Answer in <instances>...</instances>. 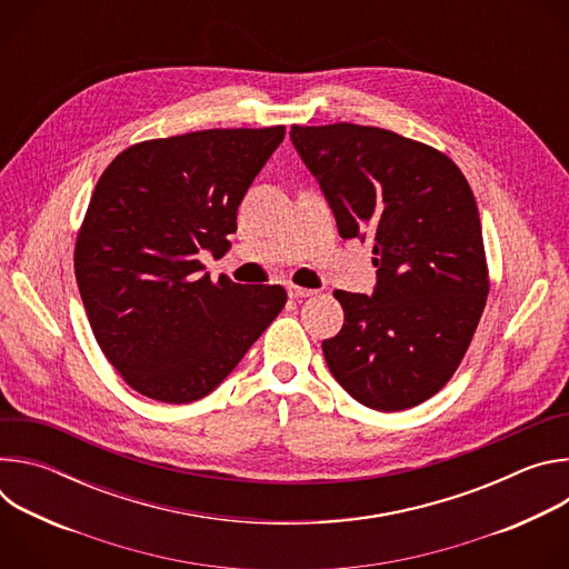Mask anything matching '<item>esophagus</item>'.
Instances as JSON below:
<instances>
[{
  "label": "esophagus",
  "mask_w": 569,
  "mask_h": 569,
  "mask_svg": "<svg viewBox=\"0 0 569 569\" xmlns=\"http://www.w3.org/2000/svg\"><path fill=\"white\" fill-rule=\"evenodd\" d=\"M288 295H290V299H303V297H312V295H317V290L299 288V286H288Z\"/></svg>",
  "instance_id": "1"
}]
</instances>
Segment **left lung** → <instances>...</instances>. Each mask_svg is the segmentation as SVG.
<instances>
[{"instance_id": "8db88e82", "label": "left lung", "mask_w": 569, "mask_h": 569, "mask_svg": "<svg viewBox=\"0 0 569 569\" xmlns=\"http://www.w3.org/2000/svg\"><path fill=\"white\" fill-rule=\"evenodd\" d=\"M290 139L340 236L376 254L371 297L333 292L345 327L323 358L367 408H415L457 371L489 295L475 196L450 157L391 130L292 126Z\"/></svg>"}]
</instances>
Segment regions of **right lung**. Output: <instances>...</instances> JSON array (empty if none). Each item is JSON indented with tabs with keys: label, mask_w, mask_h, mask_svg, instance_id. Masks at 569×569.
Segmentation results:
<instances>
[{
	"label": "right lung",
	"mask_w": 569,
	"mask_h": 569,
	"mask_svg": "<svg viewBox=\"0 0 569 569\" xmlns=\"http://www.w3.org/2000/svg\"><path fill=\"white\" fill-rule=\"evenodd\" d=\"M286 128L150 139L112 159L76 238L73 270L94 338L139 393H211L286 306L281 286L213 283L202 252H224L236 211Z\"/></svg>",
	"instance_id": "right-lung-1"
}]
</instances>
